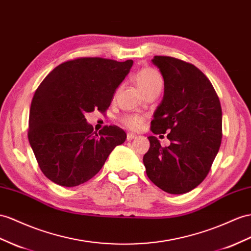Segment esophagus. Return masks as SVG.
<instances>
[{"instance_id":"obj_1","label":"esophagus","mask_w":251,"mask_h":251,"mask_svg":"<svg viewBox=\"0 0 251 251\" xmlns=\"http://www.w3.org/2000/svg\"><path fill=\"white\" fill-rule=\"evenodd\" d=\"M136 138H137V134L131 133V132H128L127 133V141H130V140H133V139H136Z\"/></svg>"}]
</instances>
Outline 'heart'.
Wrapping results in <instances>:
<instances>
[{"instance_id":"heart-1","label":"heart","mask_w":251,"mask_h":251,"mask_svg":"<svg viewBox=\"0 0 251 251\" xmlns=\"http://www.w3.org/2000/svg\"><path fill=\"white\" fill-rule=\"evenodd\" d=\"M134 81H136V85L144 94L151 91V89L162 87L161 76H160L157 71L151 68H144L142 70H140L136 74V76H134ZM121 121L122 123L126 125L128 128L137 130L142 126L144 118L137 114H129L122 118Z\"/></svg>"}]
</instances>
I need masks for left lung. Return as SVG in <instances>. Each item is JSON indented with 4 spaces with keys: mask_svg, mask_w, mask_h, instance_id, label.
I'll return each instance as SVG.
<instances>
[{
    "mask_svg": "<svg viewBox=\"0 0 251 251\" xmlns=\"http://www.w3.org/2000/svg\"><path fill=\"white\" fill-rule=\"evenodd\" d=\"M151 62L164 80L163 100L153 113L151 129L170 132L162 147L150 136L143 157L151 182L170 194L195 189L207 177L222 143V107L210 80L192 63L169 56Z\"/></svg>",
    "mask_w": 251,
    "mask_h": 251,
    "instance_id": "8db88e82",
    "label": "left lung"
}]
</instances>
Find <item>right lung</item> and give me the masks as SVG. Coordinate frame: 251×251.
Returning <instances> with one entry per match:
<instances>
[{
  "instance_id": "obj_1",
  "label": "right lung",
  "mask_w": 251,
  "mask_h": 251,
  "mask_svg": "<svg viewBox=\"0 0 251 251\" xmlns=\"http://www.w3.org/2000/svg\"><path fill=\"white\" fill-rule=\"evenodd\" d=\"M100 57H81L59 64L43 79L31 100L28 141L47 178L76 187L94 177L126 133L110 125L96 132L85 113L105 112L115 90L132 67Z\"/></svg>"
}]
</instances>
